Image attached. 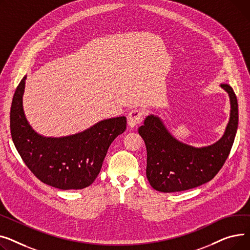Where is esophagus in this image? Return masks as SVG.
I'll return each mask as SVG.
<instances>
[{"instance_id": "obj_1", "label": "esophagus", "mask_w": 250, "mask_h": 250, "mask_svg": "<svg viewBox=\"0 0 250 250\" xmlns=\"http://www.w3.org/2000/svg\"><path fill=\"white\" fill-rule=\"evenodd\" d=\"M143 120V113L140 110H132L129 112L127 116L128 126L131 128H134L138 124H140Z\"/></svg>"}]
</instances>
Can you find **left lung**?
<instances>
[{
	"label": "left lung",
	"mask_w": 250,
	"mask_h": 250,
	"mask_svg": "<svg viewBox=\"0 0 250 250\" xmlns=\"http://www.w3.org/2000/svg\"><path fill=\"white\" fill-rule=\"evenodd\" d=\"M220 86L230 99V118L224 134L215 143L195 147L175 139L158 116L149 115L138 128L147 151L146 177L163 193L182 192L210 182L223 167L238 127L237 98L227 83Z\"/></svg>",
	"instance_id": "left-lung-1"
}]
</instances>
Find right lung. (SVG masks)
I'll use <instances>...</instances> for the list:
<instances>
[{"mask_svg": "<svg viewBox=\"0 0 250 250\" xmlns=\"http://www.w3.org/2000/svg\"><path fill=\"white\" fill-rule=\"evenodd\" d=\"M25 76L14 94L10 127L17 151L37 179L61 189L91 186L114 139L126 130V117L102 120L86 130L63 137L38 134L23 110Z\"/></svg>", "mask_w": 250, "mask_h": 250, "instance_id": "right-lung-1", "label": "right lung"}]
</instances>
